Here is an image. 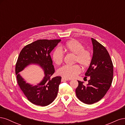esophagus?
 <instances>
[{
	"label": "esophagus",
	"instance_id": "34e87169",
	"mask_svg": "<svg viewBox=\"0 0 125 125\" xmlns=\"http://www.w3.org/2000/svg\"><path fill=\"white\" fill-rule=\"evenodd\" d=\"M70 79H68V78H64V77H62V82H64V81H68V80H69Z\"/></svg>",
	"mask_w": 125,
	"mask_h": 125
}]
</instances>
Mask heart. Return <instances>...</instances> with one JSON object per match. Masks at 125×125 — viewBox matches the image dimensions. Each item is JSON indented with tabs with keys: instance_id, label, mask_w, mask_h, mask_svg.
Masks as SVG:
<instances>
[{
	"instance_id": "b5f03b06",
	"label": "heart",
	"mask_w": 125,
	"mask_h": 125,
	"mask_svg": "<svg viewBox=\"0 0 125 125\" xmlns=\"http://www.w3.org/2000/svg\"><path fill=\"white\" fill-rule=\"evenodd\" d=\"M66 49L76 54L75 62H78L83 67H86L90 63L92 57L90 52L84 49V46L77 40H71L65 45ZM64 58V52L61 48L58 47L54 49L52 54V59L55 63H61ZM82 72L81 67L78 64L64 65L58 70L59 75L67 78H74Z\"/></svg>"
}]
</instances>
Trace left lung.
I'll list each match as a JSON object with an SVG mask.
<instances>
[{"instance_id": "left-lung-1", "label": "left lung", "mask_w": 125, "mask_h": 125, "mask_svg": "<svg viewBox=\"0 0 125 125\" xmlns=\"http://www.w3.org/2000/svg\"><path fill=\"white\" fill-rule=\"evenodd\" d=\"M91 41L93 57L85 74L90 79L86 86L78 80V86L75 91L78 99L87 104L98 102L104 97L110 89L113 77V64L107 50L94 39L91 38Z\"/></svg>"}]
</instances>
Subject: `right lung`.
Returning a JSON list of instances; mask_svg holds the SVG:
<instances>
[{
  "mask_svg": "<svg viewBox=\"0 0 125 125\" xmlns=\"http://www.w3.org/2000/svg\"><path fill=\"white\" fill-rule=\"evenodd\" d=\"M60 41L61 39L37 40L25 46L19 54L15 69L17 82L27 99L35 105H48L57 96L61 77H52L55 70L50 53ZM31 63L39 64L45 71L44 79L36 86L26 83L18 73Z\"/></svg>",
  "mask_w": 125,
  "mask_h": 125,
  "instance_id": "right-lung-1",
  "label": "right lung"
}]
</instances>
